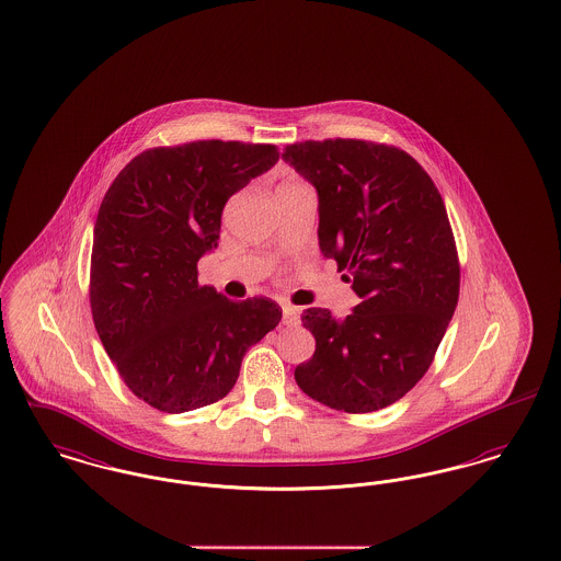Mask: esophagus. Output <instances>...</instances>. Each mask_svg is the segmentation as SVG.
<instances>
[{"label":"esophagus","instance_id":"obj_1","mask_svg":"<svg viewBox=\"0 0 561 561\" xmlns=\"http://www.w3.org/2000/svg\"><path fill=\"white\" fill-rule=\"evenodd\" d=\"M282 316H284V324H286V327H297L300 309L295 307V305L284 302V305H282Z\"/></svg>","mask_w":561,"mask_h":561}]
</instances>
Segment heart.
<instances>
[{"instance_id":"1","label":"heart","mask_w":561,"mask_h":561,"mask_svg":"<svg viewBox=\"0 0 561 561\" xmlns=\"http://www.w3.org/2000/svg\"><path fill=\"white\" fill-rule=\"evenodd\" d=\"M297 184H300L297 180H286L282 186H297Z\"/></svg>"}]
</instances>
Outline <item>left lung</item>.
I'll list each match as a JSON object with an SVG mask.
<instances>
[{
	"label": "left lung",
	"instance_id": "obj_1",
	"mask_svg": "<svg viewBox=\"0 0 561 561\" xmlns=\"http://www.w3.org/2000/svg\"><path fill=\"white\" fill-rule=\"evenodd\" d=\"M282 159L318 191L320 250L360 302L345 318L302 311L316 336L298 388L345 413L407 394L430 368L460 297V263L445 203L404 150L363 139L286 146Z\"/></svg>",
	"mask_w": 561,
	"mask_h": 561
}]
</instances>
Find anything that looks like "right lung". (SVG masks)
<instances>
[{"label": "right lung", "instance_id": "right-lung-1", "mask_svg": "<svg viewBox=\"0 0 561 561\" xmlns=\"http://www.w3.org/2000/svg\"><path fill=\"white\" fill-rule=\"evenodd\" d=\"M279 161L271 144L205 139L150 148L101 201L91 254V311L133 394L186 413L229 394L245 352L282 320L271 298L229 300L198 284L222 209Z\"/></svg>", "mask_w": 561, "mask_h": 561}]
</instances>
